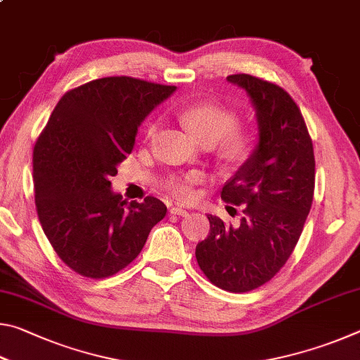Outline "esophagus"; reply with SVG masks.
<instances>
[{"label":"esophagus","mask_w":360,"mask_h":360,"mask_svg":"<svg viewBox=\"0 0 360 360\" xmlns=\"http://www.w3.org/2000/svg\"><path fill=\"white\" fill-rule=\"evenodd\" d=\"M172 214L187 216V214H188V210L184 208V206H173V208H172Z\"/></svg>","instance_id":"34e87169"}]
</instances>
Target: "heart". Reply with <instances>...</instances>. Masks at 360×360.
Instances as JSON below:
<instances>
[{
    "label": "heart",
    "instance_id": "heart-1",
    "mask_svg": "<svg viewBox=\"0 0 360 360\" xmlns=\"http://www.w3.org/2000/svg\"><path fill=\"white\" fill-rule=\"evenodd\" d=\"M182 120L197 141L214 146L221 141V154L229 162L241 160L248 154L251 139L245 131L236 130L238 119L236 115L214 103H195L184 108L179 114ZM155 131V125L149 127V135ZM193 174L173 179L169 182V191L176 197L188 198L192 195Z\"/></svg>",
    "mask_w": 360,
    "mask_h": 360
}]
</instances>
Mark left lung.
<instances>
[{
	"mask_svg": "<svg viewBox=\"0 0 360 360\" xmlns=\"http://www.w3.org/2000/svg\"><path fill=\"white\" fill-rule=\"evenodd\" d=\"M227 81L251 100L259 139L221 192L227 203L243 206L240 224L225 225L208 214L210 235L195 255L217 288L248 292L281 270L300 238L313 203L314 152L300 109L285 90L249 75Z\"/></svg>",
	"mask_w": 360,
	"mask_h": 360,
	"instance_id": "obj_1",
	"label": "left lung"
}]
</instances>
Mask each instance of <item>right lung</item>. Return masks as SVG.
I'll list each match as a JSON object with an SVG mask.
<instances>
[{
	"label": "right lung",
	"instance_id": "right-lung-1",
	"mask_svg": "<svg viewBox=\"0 0 360 360\" xmlns=\"http://www.w3.org/2000/svg\"><path fill=\"white\" fill-rule=\"evenodd\" d=\"M174 92V85L135 77L96 79L62 96L36 141L41 227L79 275L98 279L125 268L165 217L167 206L155 197L127 203L111 188V178L135 148L143 120Z\"/></svg>",
	"mask_w": 360,
	"mask_h": 360
}]
</instances>
